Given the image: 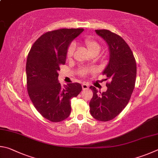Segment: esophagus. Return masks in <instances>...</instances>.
I'll list each match as a JSON object with an SVG mask.
<instances>
[{
  "instance_id": "obj_1",
  "label": "esophagus",
  "mask_w": 158,
  "mask_h": 158,
  "mask_svg": "<svg viewBox=\"0 0 158 158\" xmlns=\"http://www.w3.org/2000/svg\"><path fill=\"white\" fill-rule=\"evenodd\" d=\"M89 85L87 84H85V83H83L82 85V89L83 90H85V89H89Z\"/></svg>"
}]
</instances>
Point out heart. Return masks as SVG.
<instances>
[{
    "instance_id": "b5f03b06",
    "label": "heart",
    "mask_w": 158,
    "mask_h": 158,
    "mask_svg": "<svg viewBox=\"0 0 158 158\" xmlns=\"http://www.w3.org/2000/svg\"><path fill=\"white\" fill-rule=\"evenodd\" d=\"M84 45L86 47L87 51L89 52V53L91 54L93 56H96L97 55L101 50V46L97 41L92 40V39L87 38L84 40ZM75 50V44L73 43H71L70 45L69 46L67 51H66V57L68 59H70L72 57L74 52ZM93 71V69H82L79 71V73L81 76H85V75L88 74L90 72Z\"/></svg>"
}]
</instances>
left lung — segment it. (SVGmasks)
I'll return each mask as SVG.
<instances>
[{"label": "left lung", "instance_id": "obj_1", "mask_svg": "<svg viewBox=\"0 0 158 158\" xmlns=\"http://www.w3.org/2000/svg\"><path fill=\"white\" fill-rule=\"evenodd\" d=\"M95 31L109 47V62L103 74L111 82L106 84L107 89L103 93L90 87L93 92L90 113L96 120L108 121L119 114L128 103L136 81V61L131 48L119 35L107 30Z\"/></svg>", "mask_w": 158, "mask_h": 158}]
</instances>
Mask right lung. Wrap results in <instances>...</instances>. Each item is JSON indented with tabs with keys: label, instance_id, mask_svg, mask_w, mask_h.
<instances>
[{
	"label": "right lung",
	"instance_id": "1",
	"mask_svg": "<svg viewBox=\"0 0 158 158\" xmlns=\"http://www.w3.org/2000/svg\"><path fill=\"white\" fill-rule=\"evenodd\" d=\"M83 30L62 28L47 32L36 40L27 55V93L36 110L52 122H60L70 115L71 99L82 91L77 82L61 86L58 71L65 64L69 44Z\"/></svg>",
	"mask_w": 158,
	"mask_h": 158
}]
</instances>
